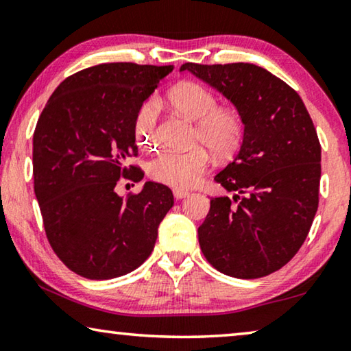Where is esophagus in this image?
I'll list each match as a JSON object with an SVG mask.
<instances>
[{
  "label": "esophagus",
  "instance_id": "esophagus-1",
  "mask_svg": "<svg viewBox=\"0 0 351 351\" xmlns=\"http://www.w3.org/2000/svg\"><path fill=\"white\" fill-rule=\"evenodd\" d=\"M173 195L176 199H181L184 197H187L189 195V190H184V189H173Z\"/></svg>",
  "mask_w": 351,
  "mask_h": 351
}]
</instances>
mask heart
Masks as SVG:
<instances>
[{"instance_id": "1", "label": "heart", "mask_w": 351, "mask_h": 351, "mask_svg": "<svg viewBox=\"0 0 351 351\" xmlns=\"http://www.w3.org/2000/svg\"><path fill=\"white\" fill-rule=\"evenodd\" d=\"M169 104L176 111L197 122L195 142L206 145L218 156L232 153L243 138V119L239 112L219 108L218 99L198 83L186 82L169 93ZM159 102H144L134 121V139L142 150H153L158 144ZM210 164L209 153L203 147L189 152H164L148 162V176L175 189L192 187Z\"/></svg>"}]
</instances>
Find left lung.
<instances>
[{
    "label": "left lung",
    "mask_w": 351,
    "mask_h": 351,
    "mask_svg": "<svg viewBox=\"0 0 351 351\" xmlns=\"http://www.w3.org/2000/svg\"><path fill=\"white\" fill-rule=\"evenodd\" d=\"M239 111L245 125L234 161L215 176L232 198L210 199L201 251L226 276L260 278L304 245L319 206L320 144L299 94L252 63H184Z\"/></svg>",
    "instance_id": "1"
}]
</instances>
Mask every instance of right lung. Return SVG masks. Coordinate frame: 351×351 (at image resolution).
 <instances>
[{"label":"right lung","instance_id":"right-lung-1","mask_svg":"<svg viewBox=\"0 0 351 351\" xmlns=\"http://www.w3.org/2000/svg\"><path fill=\"white\" fill-rule=\"evenodd\" d=\"M173 66L102 63L64 79L34 132V190L57 257L90 280L125 276L144 263L158 228L173 206L171 190L148 181L127 198L121 178L141 181L125 165L138 154L134 121L142 104Z\"/></svg>","mask_w":351,"mask_h":351}]
</instances>
